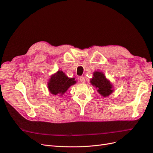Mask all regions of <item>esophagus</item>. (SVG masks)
Here are the masks:
<instances>
[{"label":"esophagus","mask_w":153,"mask_h":153,"mask_svg":"<svg viewBox=\"0 0 153 153\" xmlns=\"http://www.w3.org/2000/svg\"><path fill=\"white\" fill-rule=\"evenodd\" d=\"M79 80H80V82H82V83H85V79L84 76H80L79 78Z\"/></svg>","instance_id":"34e87169"}]
</instances>
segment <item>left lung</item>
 Listing matches in <instances>:
<instances>
[{
    "label": "left lung",
    "instance_id": "left-lung-1",
    "mask_svg": "<svg viewBox=\"0 0 153 153\" xmlns=\"http://www.w3.org/2000/svg\"><path fill=\"white\" fill-rule=\"evenodd\" d=\"M91 84L98 89V92L104 97L108 96L112 93V84L106 78L103 73L95 71L93 77L91 79Z\"/></svg>",
    "mask_w": 153,
    "mask_h": 153
}]
</instances>
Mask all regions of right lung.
<instances>
[{
  "label": "right lung",
  "mask_w": 153,
  "mask_h": 153,
  "mask_svg": "<svg viewBox=\"0 0 153 153\" xmlns=\"http://www.w3.org/2000/svg\"><path fill=\"white\" fill-rule=\"evenodd\" d=\"M75 83V78H68L63 71H58L51 76L48 82V87L52 94L62 96Z\"/></svg>",
  "instance_id": "add662e5"
}]
</instances>
